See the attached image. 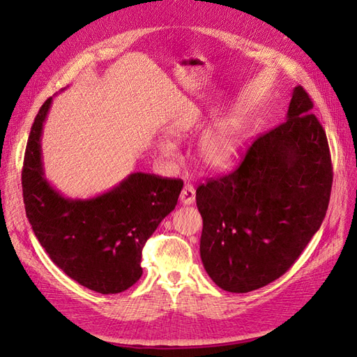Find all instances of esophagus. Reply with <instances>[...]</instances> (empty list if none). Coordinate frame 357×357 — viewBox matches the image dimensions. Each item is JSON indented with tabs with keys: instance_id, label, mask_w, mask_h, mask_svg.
Masks as SVG:
<instances>
[{
	"instance_id": "34e87169",
	"label": "esophagus",
	"mask_w": 357,
	"mask_h": 357,
	"mask_svg": "<svg viewBox=\"0 0 357 357\" xmlns=\"http://www.w3.org/2000/svg\"><path fill=\"white\" fill-rule=\"evenodd\" d=\"M179 200H181V203L183 206H190V204H192L195 202V190H194V187L191 185V183H187V185L182 188Z\"/></svg>"
}]
</instances>
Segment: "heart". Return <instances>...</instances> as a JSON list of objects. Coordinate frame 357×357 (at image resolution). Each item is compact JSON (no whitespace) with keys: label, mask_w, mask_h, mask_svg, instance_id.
<instances>
[{"label":"heart","mask_w":357,"mask_h":357,"mask_svg":"<svg viewBox=\"0 0 357 357\" xmlns=\"http://www.w3.org/2000/svg\"><path fill=\"white\" fill-rule=\"evenodd\" d=\"M203 123V119L199 113L185 116L176 122L170 129V135L175 139H182L190 137L192 132ZM244 145L243 132L236 125L235 121H229L208 130L207 134L200 139L197 147V158L199 162L213 170L228 169L236 158H238ZM160 151L169 155L174 150L172 144L163 141L160 145Z\"/></svg>","instance_id":"b5f03b06"}]
</instances>
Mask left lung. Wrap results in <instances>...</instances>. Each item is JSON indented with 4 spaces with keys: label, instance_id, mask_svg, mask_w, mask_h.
I'll use <instances>...</instances> for the list:
<instances>
[{
    "label": "left lung",
    "instance_id": "8db88e82",
    "mask_svg": "<svg viewBox=\"0 0 357 357\" xmlns=\"http://www.w3.org/2000/svg\"><path fill=\"white\" fill-rule=\"evenodd\" d=\"M313 102L296 86L287 121L255 139L229 175L197 188L200 256L213 282L248 293L278 280L326 215L333 165Z\"/></svg>",
    "mask_w": 357,
    "mask_h": 357
}]
</instances>
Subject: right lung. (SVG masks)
Masks as SVG:
<instances>
[{
    "label": "right lung",
    "instance_id": "obj_1",
    "mask_svg": "<svg viewBox=\"0 0 357 357\" xmlns=\"http://www.w3.org/2000/svg\"><path fill=\"white\" fill-rule=\"evenodd\" d=\"M51 101L39 109L24 151L26 216L66 275L92 291L122 293L141 278L142 248L175 208L183 182L137 172L92 199H66L44 174L41 135Z\"/></svg>",
    "mask_w": 357,
    "mask_h": 357
}]
</instances>
